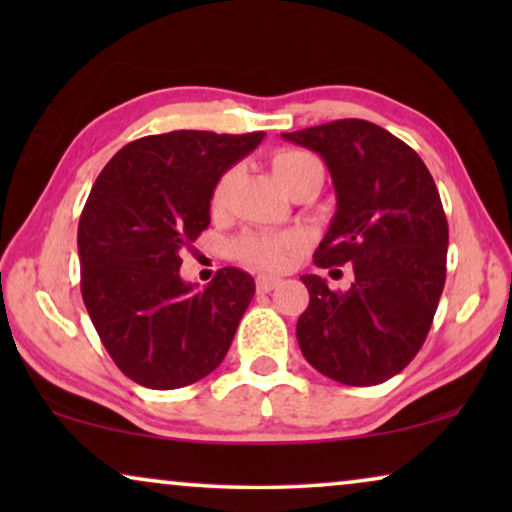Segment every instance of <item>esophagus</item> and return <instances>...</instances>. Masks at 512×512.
Instances as JSON below:
<instances>
[{
	"instance_id": "esophagus-1",
	"label": "esophagus",
	"mask_w": 512,
	"mask_h": 512,
	"mask_svg": "<svg viewBox=\"0 0 512 512\" xmlns=\"http://www.w3.org/2000/svg\"><path fill=\"white\" fill-rule=\"evenodd\" d=\"M277 284H279V277H270V275H258L256 277V289L261 293L272 291Z\"/></svg>"
}]
</instances>
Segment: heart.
<instances>
[{"mask_svg":"<svg viewBox=\"0 0 512 512\" xmlns=\"http://www.w3.org/2000/svg\"><path fill=\"white\" fill-rule=\"evenodd\" d=\"M317 163L312 156H307L303 151H277L272 156V174L275 179L286 188L289 179L296 174L300 167ZM230 186V174H223V177L216 181L212 188V198H209V207L212 212H219L226 202ZM303 240L300 235H282V233H247L242 235L240 240L233 244V254L240 258L242 263L251 265V268L258 270H282L286 263H289V256L296 251Z\"/></svg>","mask_w":512,"mask_h":512,"instance_id":"obj_1","label":"heart"}]
</instances>
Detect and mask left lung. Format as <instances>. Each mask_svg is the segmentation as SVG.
Segmentation results:
<instances>
[{
	"mask_svg": "<svg viewBox=\"0 0 512 512\" xmlns=\"http://www.w3.org/2000/svg\"><path fill=\"white\" fill-rule=\"evenodd\" d=\"M324 158L338 209L314 251L319 268L352 263L354 282L333 291L303 275L300 352L321 375L373 387L401 373L422 349L445 286L447 219L424 160L361 118L284 132Z\"/></svg>",
	"mask_w": 512,
	"mask_h": 512,
	"instance_id": "left-lung-1",
	"label": "left lung"
}]
</instances>
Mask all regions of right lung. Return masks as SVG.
<instances>
[{
  "label": "right lung",
  "instance_id": "add662e5",
  "mask_svg": "<svg viewBox=\"0 0 512 512\" xmlns=\"http://www.w3.org/2000/svg\"><path fill=\"white\" fill-rule=\"evenodd\" d=\"M263 137L149 135L125 144L93 184L79 221L81 296L102 345L132 382L186 387L228 354L254 277L223 268L195 289L179 275V251L209 226L216 181Z\"/></svg>",
  "mask_w": 512,
  "mask_h": 512
}]
</instances>
